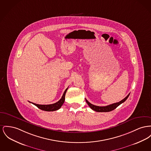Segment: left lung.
<instances>
[{"label": "left lung", "instance_id": "8db88e82", "mask_svg": "<svg viewBox=\"0 0 151 151\" xmlns=\"http://www.w3.org/2000/svg\"><path fill=\"white\" fill-rule=\"evenodd\" d=\"M129 93L125 98H124V99H123L122 100H121L120 101L118 102V103H114L110 105H108L107 106H95L92 104L91 103H90L86 99V101L87 102V103L88 104L89 106L93 109V111H96V112H110L111 111H113L114 109H115L116 108L117 106H119V105H120L121 104H122L123 103H124V101L127 99V98H128V96H129Z\"/></svg>", "mask_w": 151, "mask_h": 151}]
</instances>
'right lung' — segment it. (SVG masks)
<instances>
[{
  "mask_svg": "<svg viewBox=\"0 0 151 151\" xmlns=\"http://www.w3.org/2000/svg\"><path fill=\"white\" fill-rule=\"evenodd\" d=\"M68 88V87L65 90L62 98L58 102H56L54 104H47V105H41V104H35V103H31L30 101H29V102L31 103L32 104H33L34 105L36 106L38 108L40 109L41 110L45 111H54L58 110L60 108L61 106H62L63 103H64L65 96V93H66V92H67Z\"/></svg>",
  "mask_w": 151,
  "mask_h": 151,
  "instance_id": "add662e5",
  "label": "right lung"
}]
</instances>
